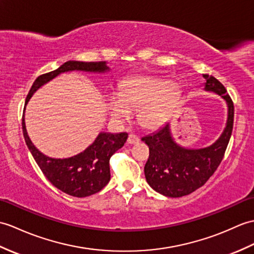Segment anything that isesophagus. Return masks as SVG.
Segmentation results:
<instances>
[{"label":"esophagus","mask_w":254,"mask_h":254,"mask_svg":"<svg viewBox=\"0 0 254 254\" xmlns=\"http://www.w3.org/2000/svg\"><path fill=\"white\" fill-rule=\"evenodd\" d=\"M139 141V138L136 136V135L134 134H129L128 137H127V143L128 144H137Z\"/></svg>","instance_id":"esophagus-1"}]
</instances>
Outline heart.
<instances>
[{"instance_id":"obj_1","label":"heart","mask_w":254,"mask_h":254,"mask_svg":"<svg viewBox=\"0 0 254 254\" xmlns=\"http://www.w3.org/2000/svg\"><path fill=\"white\" fill-rule=\"evenodd\" d=\"M182 96L178 83L150 75H136L122 81L119 93L106 98V107L116 122L128 120L137 109V121L147 129L162 127Z\"/></svg>"}]
</instances>
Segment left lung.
<instances>
[{
	"label": "left lung",
	"mask_w": 254,
	"mask_h": 254,
	"mask_svg": "<svg viewBox=\"0 0 254 254\" xmlns=\"http://www.w3.org/2000/svg\"><path fill=\"white\" fill-rule=\"evenodd\" d=\"M204 91L215 93L227 105V120L221 136L203 148H188L175 141L166 123L155 133L141 138L149 147L144 172L152 190L166 197L190 194L205 184L220 166L231 139L234 126V104L225 87L214 76L203 74Z\"/></svg>",
	"instance_id": "8db88e82"
}]
</instances>
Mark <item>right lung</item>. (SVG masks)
I'll return each instance as SVG.
<instances>
[{
	"label": "right lung",
	"mask_w": 254,
	"mask_h": 254,
	"mask_svg": "<svg viewBox=\"0 0 254 254\" xmlns=\"http://www.w3.org/2000/svg\"><path fill=\"white\" fill-rule=\"evenodd\" d=\"M71 71L106 73L110 71V68L107 66V62L68 61L54 71L38 76L28 93L23 108L22 133L29 150L46 179L58 190L70 196L83 198L98 192L108 184L110 181L109 160L125 145L127 133L100 132L95 140L78 155L64 159L51 158L42 154L33 145L27 133L25 122L26 106L33 94L57 75Z\"/></svg>",
	"instance_id": "right-lung-1"
}]
</instances>
